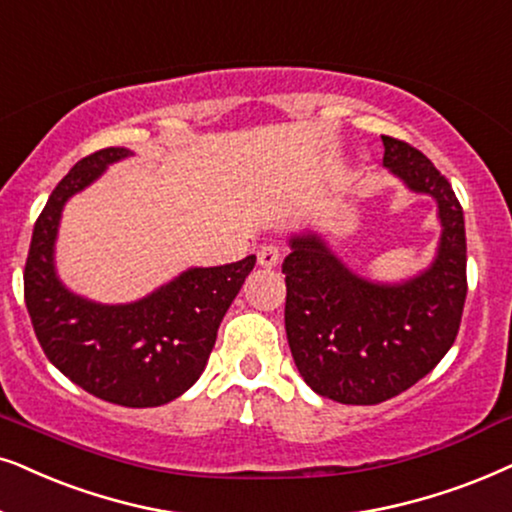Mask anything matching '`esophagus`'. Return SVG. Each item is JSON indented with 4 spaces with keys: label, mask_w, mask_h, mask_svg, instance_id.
Returning <instances> with one entry per match:
<instances>
[{
    "label": "esophagus",
    "mask_w": 512,
    "mask_h": 512,
    "mask_svg": "<svg viewBox=\"0 0 512 512\" xmlns=\"http://www.w3.org/2000/svg\"><path fill=\"white\" fill-rule=\"evenodd\" d=\"M256 258H258V265H261V268H265V270H272L275 268L277 263H280V258H282V249L277 247V244H263L261 249H258V254H256Z\"/></svg>",
    "instance_id": "34e87169"
}]
</instances>
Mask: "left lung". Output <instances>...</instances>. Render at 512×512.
Here are the masks:
<instances>
[{
  "label": "left lung",
  "instance_id": "8db88e82",
  "mask_svg": "<svg viewBox=\"0 0 512 512\" xmlns=\"http://www.w3.org/2000/svg\"><path fill=\"white\" fill-rule=\"evenodd\" d=\"M383 138V164L414 192L437 199L442 221L435 263L404 284L350 272L317 235L291 240L284 258V324L303 381L341 404H378L421 381L454 345L466 280V223L451 183L414 145Z\"/></svg>",
  "mask_w": 512,
  "mask_h": 512
}]
</instances>
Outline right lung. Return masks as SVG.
Returning a JSON list of instances; mask_svg holds the SVG:
<instances>
[{
	"label": "right lung",
	"instance_id": "right-lung-1",
	"mask_svg": "<svg viewBox=\"0 0 512 512\" xmlns=\"http://www.w3.org/2000/svg\"><path fill=\"white\" fill-rule=\"evenodd\" d=\"M129 155L126 148L98 150L56 185L32 230L23 287L37 341L53 367L86 393L141 409L176 400L197 381L256 256L192 268L136 303L101 305L70 294L53 270L63 204Z\"/></svg>",
	"mask_w": 512,
	"mask_h": 512
}]
</instances>
